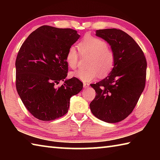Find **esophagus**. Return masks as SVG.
<instances>
[{"instance_id":"obj_1","label":"esophagus","mask_w":160,"mask_h":160,"mask_svg":"<svg viewBox=\"0 0 160 160\" xmlns=\"http://www.w3.org/2000/svg\"><path fill=\"white\" fill-rule=\"evenodd\" d=\"M89 86H90V84H89V83L85 82V83L83 84V87H84V88H85V89H86V88H88Z\"/></svg>"}]
</instances>
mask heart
Listing matches in <instances>:
<instances>
[{
  "label": "heart",
  "mask_w": 160,
  "mask_h": 160,
  "mask_svg": "<svg viewBox=\"0 0 160 160\" xmlns=\"http://www.w3.org/2000/svg\"><path fill=\"white\" fill-rule=\"evenodd\" d=\"M77 48L72 46L67 51L66 61L70 68L77 67L79 61V52L82 56H90L88 59V69H79L71 72V76L89 82L97 77L107 76L115 66L116 56L113 50L108 48V44L99 37L87 35L78 45Z\"/></svg>",
  "instance_id": "obj_1"
}]
</instances>
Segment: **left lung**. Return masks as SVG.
I'll list each match as a JSON object with an SVG mask.
<instances>
[{
	"label": "left lung",
	"mask_w": 160,
	"mask_h": 160,
	"mask_svg": "<svg viewBox=\"0 0 160 160\" xmlns=\"http://www.w3.org/2000/svg\"><path fill=\"white\" fill-rule=\"evenodd\" d=\"M96 35L109 44L116 62L106 78L90 85L97 94L90 110L100 120L117 123L131 113L144 90L147 61L138 44L125 32L99 29Z\"/></svg>",
	"instance_id": "1"
}]
</instances>
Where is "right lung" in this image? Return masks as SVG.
<instances>
[{
	"label": "right lung",
	"instance_id": "1",
	"mask_svg": "<svg viewBox=\"0 0 160 160\" xmlns=\"http://www.w3.org/2000/svg\"><path fill=\"white\" fill-rule=\"evenodd\" d=\"M76 30L44 25L29 35L15 61L16 89L35 118L53 121L68 111L70 97L82 90L80 80L67 77V51L77 42ZM61 80L64 83L57 88Z\"/></svg>",
	"mask_w": 160,
	"mask_h": 160
}]
</instances>
